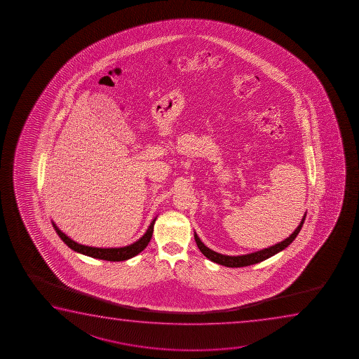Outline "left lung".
I'll return each instance as SVG.
<instances>
[{
  "instance_id": "left-lung-1",
  "label": "left lung",
  "mask_w": 359,
  "mask_h": 359,
  "mask_svg": "<svg viewBox=\"0 0 359 359\" xmlns=\"http://www.w3.org/2000/svg\"><path fill=\"white\" fill-rule=\"evenodd\" d=\"M305 216H306V213H305L304 217H303V219L300 222L298 228H297V229L292 233V236H288L287 239L280 241V243L276 244V245L271 246V248L257 251V252H252V254H248V255H222V254H218L216 251L208 249V248L200 241V238L197 236L196 233L194 234V236H195V241H196L198 249H200V251H201L203 255L206 256L207 259H210V260L216 262V264H219V265L226 266V267H244V266L254 265V264H257V262L266 260V259H269L271 256L276 255L277 252H280V251L283 250L287 246L290 245V243L294 241L297 236L299 234L300 229H302V226L304 224Z\"/></svg>"
}]
</instances>
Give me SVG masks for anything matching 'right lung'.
<instances>
[{
	"label": "right lung",
	"instance_id": "add662e5",
	"mask_svg": "<svg viewBox=\"0 0 359 359\" xmlns=\"http://www.w3.org/2000/svg\"><path fill=\"white\" fill-rule=\"evenodd\" d=\"M154 222H156V218L153 219L151 226H148L147 231L144 233V236L141 239H138L136 243H133L131 245L123 246V248H109V249H102V248H93V246H86L79 244V243H76L72 239H69V236L60 231L54 222H53V226H54L56 233L61 238V241H64L65 244L71 248L72 250L81 252L83 255L95 257V259H99V260L123 261L137 255L148 245V243H149L151 238H152Z\"/></svg>",
	"mask_w": 359,
	"mask_h": 359
}]
</instances>
